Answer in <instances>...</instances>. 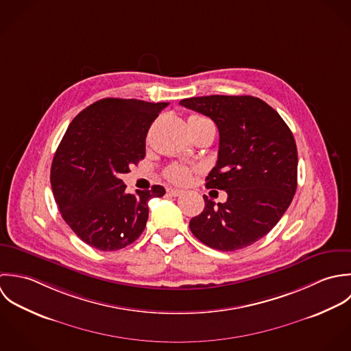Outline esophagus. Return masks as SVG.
Masks as SVG:
<instances>
[{"label": "esophagus", "instance_id": "obj_1", "mask_svg": "<svg viewBox=\"0 0 351 351\" xmlns=\"http://www.w3.org/2000/svg\"><path fill=\"white\" fill-rule=\"evenodd\" d=\"M167 193H168L169 195H172V197H179V195H182L184 191H183V190H178V189H168Z\"/></svg>", "mask_w": 351, "mask_h": 351}]
</instances>
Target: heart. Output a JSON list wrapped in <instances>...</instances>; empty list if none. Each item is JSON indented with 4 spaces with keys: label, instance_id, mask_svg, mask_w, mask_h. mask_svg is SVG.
<instances>
[{
    "label": "heart",
    "instance_id": "b5f03b06",
    "mask_svg": "<svg viewBox=\"0 0 351 351\" xmlns=\"http://www.w3.org/2000/svg\"><path fill=\"white\" fill-rule=\"evenodd\" d=\"M190 119H205L204 117L199 115H193L190 117ZM165 178L168 180H171L172 183H178V184H184L190 180L191 178V169L186 165H180V164H172L165 169Z\"/></svg>",
    "mask_w": 351,
    "mask_h": 351
}]
</instances>
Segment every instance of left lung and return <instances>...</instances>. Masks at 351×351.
<instances>
[{"mask_svg":"<svg viewBox=\"0 0 351 351\" xmlns=\"http://www.w3.org/2000/svg\"><path fill=\"white\" fill-rule=\"evenodd\" d=\"M180 106L209 117L219 133L217 164L206 187L223 190L225 204L204 195L205 209L191 218L193 234L218 251L245 248L266 236L293 201L297 146L280 117L254 96L211 95Z\"/></svg>","mask_w":351,"mask_h":351,"instance_id":"obj_1","label":"left lung"}]
</instances>
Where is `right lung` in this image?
Instances as JSON below:
<instances>
[{
    "mask_svg": "<svg viewBox=\"0 0 351 351\" xmlns=\"http://www.w3.org/2000/svg\"><path fill=\"white\" fill-rule=\"evenodd\" d=\"M168 103L101 99L71 121L51 164V187L62 218L88 245L117 251L134 243L162 186L126 193L122 173L145 157L147 130Z\"/></svg>",
    "mask_w": 351,
    "mask_h": 351,
    "instance_id": "right-lung-1",
    "label": "right lung"
}]
</instances>
